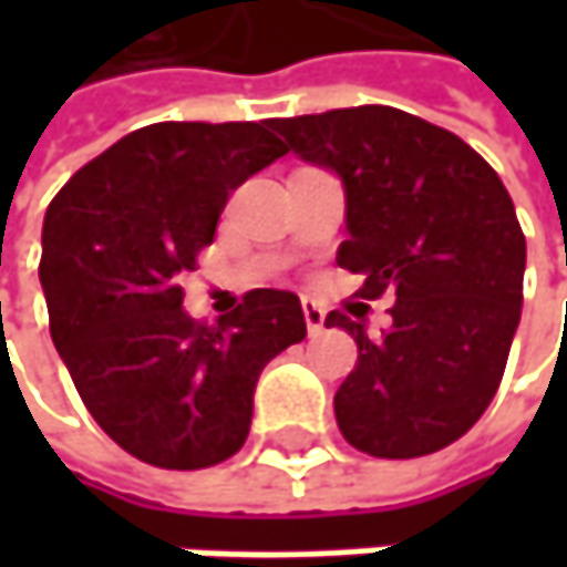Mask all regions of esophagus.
Masks as SVG:
<instances>
[{
  "instance_id": "1",
  "label": "esophagus",
  "mask_w": 567,
  "mask_h": 567,
  "mask_svg": "<svg viewBox=\"0 0 567 567\" xmlns=\"http://www.w3.org/2000/svg\"><path fill=\"white\" fill-rule=\"evenodd\" d=\"M301 311H305V324H308V334H318L324 328V308L311 298L301 301Z\"/></svg>"
}]
</instances>
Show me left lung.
I'll return each mask as SVG.
<instances>
[{"instance_id":"obj_1","label":"left lung","mask_w":567,"mask_h":567,"mask_svg":"<svg viewBox=\"0 0 567 567\" xmlns=\"http://www.w3.org/2000/svg\"><path fill=\"white\" fill-rule=\"evenodd\" d=\"M285 151L344 186L338 266L361 298L391 291V328L324 318L358 341L334 394L344 440L413 460L460 440L489 406L522 315L525 236L509 189L466 141L406 111L364 104L272 121Z\"/></svg>"}]
</instances>
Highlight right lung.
<instances>
[{
  "instance_id": "right-lung-1",
  "label": "right lung",
  "mask_w": 567,
  "mask_h": 567,
  "mask_svg": "<svg viewBox=\"0 0 567 567\" xmlns=\"http://www.w3.org/2000/svg\"><path fill=\"white\" fill-rule=\"evenodd\" d=\"M285 154L272 121H164L84 164L45 213L52 341L97 426L151 466L206 470L239 453L262 368L305 338L291 291L256 288L206 328L176 285L229 193Z\"/></svg>"
}]
</instances>
